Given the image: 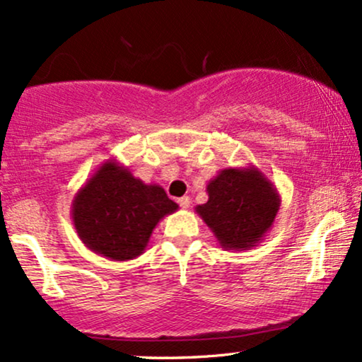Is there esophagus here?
<instances>
[{"label":"esophagus","instance_id":"1","mask_svg":"<svg viewBox=\"0 0 362 362\" xmlns=\"http://www.w3.org/2000/svg\"><path fill=\"white\" fill-rule=\"evenodd\" d=\"M178 204H180L182 209H189V207H190V197L184 195V197L178 199Z\"/></svg>","mask_w":362,"mask_h":362}]
</instances>
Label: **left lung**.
<instances>
[{
  "mask_svg": "<svg viewBox=\"0 0 362 362\" xmlns=\"http://www.w3.org/2000/svg\"><path fill=\"white\" fill-rule=\"evenodd\" d=\"M206 204L195 207L224 250H250L272 228L281 207L277 189L259 168H223L206 187Z\"/></svg>",
  "mask_w": 362,
  "mask_h": 362,
  "instance_id": "1",
  "label": "left lung"
}]
</instances>
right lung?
Segmentation results:
<instances>
[{
    "mask_svg": "<svg viewBox=\"0 0 362 362\" xmlns=\"http://www.w3.org/2000/svg\"><path fill=\"white\" fill-rule=\"evenodd\" d=\"M177 209L163 187L144 184L117 160H107L74 195L71 218L86 248L124 262L146 250L156 224Z\"/></svg>",
    "mask_w": 362,
    "mask_h": 362,
    "instance_id": "right-lung-1",
    "label": "right lung"
}]
</instances>
